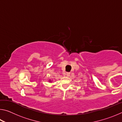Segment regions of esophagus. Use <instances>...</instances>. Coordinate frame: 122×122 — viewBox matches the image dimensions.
I'll return each mask as SVG.
<instances>
[{"label": "esophagus", "mask_w": 122, "mask_h": 122, "mask_svg": "<svg viewBox=\"0 0 122 122\" xmlns=\"http://www.w3.org/2000/svg\"><path fill=\"white\" fill-rule=\"evenodd\" d=\"M66 75H67V76H68H68H69L70 75H71V73H69V72H68V73H66Z\"/></svg>", "instance_id": "1"}]
</instances>
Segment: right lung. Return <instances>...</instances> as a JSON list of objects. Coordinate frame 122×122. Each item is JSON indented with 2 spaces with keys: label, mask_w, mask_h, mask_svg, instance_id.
<instances>
[{
  "label": "right lung",
  "mask_w": 122,
  "mask_h": 122,
  "mask_svg": "<svg viewBox=\"0 0 122 122\" xmlns=\"http://www.w3.org/2000/svg\"><path fill=\"white\" fill-rule=\"evenodd\" d=\"M50 82H51V81H50Z\"/></svg>",
  "instance_id": "add662e5"
}]
</instances>
